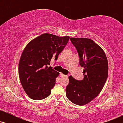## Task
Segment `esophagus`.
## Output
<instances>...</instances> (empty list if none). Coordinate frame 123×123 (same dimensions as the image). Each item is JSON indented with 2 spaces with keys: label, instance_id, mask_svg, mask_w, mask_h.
<instances>
[{
  "label": "esophagus",
  "instance_id": "34e87169",
  "mask_svg": "<svg viewBox=\"0 0 123 123\" xmlns=\"http://www.w3.org/2000/svg\"><path fill=\"white\" fill-rule=\"evenodd\" d=\"M60 76H61V77H68V76H66V75H65V74H62V73H60Z\"/></svg>",
  "mask_w": 123,
  "mask_h": 123
}]
</instances>
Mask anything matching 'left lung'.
<instances>
[{
	"label": "left lung",
	"mask_w": 123,
	"mask_h": 123,
	"mask_svg": "<svg viewBox=\"0 0 123 123\" xmlns=\"http://www.w3.org/2000/svg\"><path fill=\"white\" fill-rule=\"evenodd\" d=\"M80 58V65L84 68L82 80L69 77L66 95L76 105H86L102 91L108 76V62L103 49L92 40L87 38L70 37Z\"/></svg>",
	"instance_id": "obj_1"
}]
</instances>
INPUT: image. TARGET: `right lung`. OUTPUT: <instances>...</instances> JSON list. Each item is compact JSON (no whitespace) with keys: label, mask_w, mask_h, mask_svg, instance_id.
<instances>
[{"label":"right lung","mask_w":123,"mask_h":123,"mask_svg":"<svg viewBox=\"0 0 123 123\" xmlns=\"http://www.w3.org/2000/svg\"><path fill=\"white\" fill-rule=\"evenodd\" d=\"M69 39V36L43 33L26 45L19 60L18 74L29 98L41 100L50 95L60 73L47 66L51 60H57Z\"/></svg>","instance_id":"1"}]
</instances>
